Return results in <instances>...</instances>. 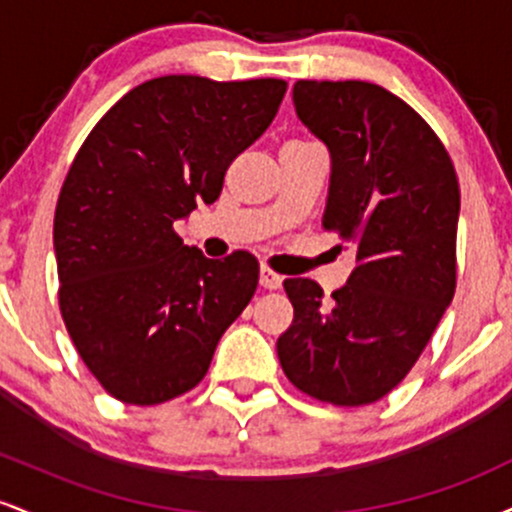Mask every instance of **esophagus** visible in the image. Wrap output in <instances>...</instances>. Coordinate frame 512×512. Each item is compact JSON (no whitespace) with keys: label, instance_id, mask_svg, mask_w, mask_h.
<instances>
[{"label":"esophagus","instance_id":"1","mask_svg":"<svg viewBox=\"0 0 512 512\" xmlns=\"http://www.w3.org/2000/svg\"><path fill=\"white\" fill-rule=\"evenodd\" d=\"M281 276L274 272L272 267H267V264H262L260 267V286L262 289H269V291H276V289H281Z\"/></svg>","mask_w":512,"mask_h":512}]
</instances>
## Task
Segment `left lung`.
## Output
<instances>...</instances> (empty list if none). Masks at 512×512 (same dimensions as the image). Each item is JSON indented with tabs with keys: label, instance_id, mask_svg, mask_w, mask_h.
Listing matches in <instances>:
<instances>
[{
	"label": "left lung",
	"instance_id": "1",
	"mask_svg": "<svg viewBox=\"0 0 512 512\" xmlns=\"http://www.w3.org/2000/svg\"><path fill=\"white\" fill-rule=\"evenodd\" d=\"M293 105L330 151L322 228L356 267L330 301L284 281L293 322L276 354L305 395L361 407L402 383L455 296L460 185L436 132L383 86L296 81Z\"/></svg>",
	"mask_w": 512,
	"mask_h": 512
}]
</instances>
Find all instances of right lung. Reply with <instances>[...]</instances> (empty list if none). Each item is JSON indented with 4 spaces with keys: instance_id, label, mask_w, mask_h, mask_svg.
<instances>
[{
    "instance_id": "obj_1",
    "label": "right lung",
    "mask_w": 512,
    "mask_h": 512,
    "mask_svg": "<svg viewBox=\"0 0 512 512\" xmlns=\"http://www.w3.org/2000/svg\"><path fill=\"white\" fill-rule=\"evenodd\" d=\"M284 93L281 79L158 76L122 96L76 154L55 211L60 310L86 368L120 402L192 390L250 303L255 257L209 260L173 223L219 199Z\"/></svg>"
}]
</instances>
